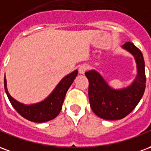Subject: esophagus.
I'll return each instance as SVG.
<instances>
[{"label":"esophagus","mask_w":151,"mask_h":151,"mask_svg":"<svg viewBox=\"0 0 151 151\" xmlns=\"http://www.w3.org/2000/svg\"><path fill=\"white\" fill-rule=\"evenodd\" d=\"M87 69H88V66H87V65L83 64V65H81L79 66L78 71L80 73L83 74V73H85V72L86 71V70H87Z\"/></svg>","instance_id":"1"}]
</instances>
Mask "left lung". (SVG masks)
I'll list each match as a JSON object with an SVG mask.
<instances>
[{
    "instance_id": "8db88e82",
    "label": "left lung",
    "mask_w": 151,
    "mask_h": 151,
    "mask_svg": "<svg viewBox=\"0 0 151 151\" xmlns=\"http://www.w3.org/2000/svg\"><path fill=\"white\" fill-rule=\"evenodd\" d=\"M121 47L131 53L136 61L137 76L129 86L114 89L95 69L85 73L89 81L91 108L95 115L104 120H120L129 115L142 98L146 88L145 62L142 52L131 42H126Z\"/></svg>"
}]
</instances>
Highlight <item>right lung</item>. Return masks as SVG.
Here are the masks:
<instances>
[{"label": "right lung", "instance_id": "right-lung-1", "mask_svg": "<svg viewBox=\"0 0 151 151\" xmlns=\"http://www.w3.org/2000/svg\"><path fill=\"white\" fill-rule=\"evenodd\" d=\"M78 71L76 69L71 73L64 77L52 92L45 99L32 104H22L9 95L7 89V82L5 76L4 78V86L9 100L11 103L14 108L22 116L32 122L43 123L52 120L58 116L62 108L66 92L69 90V86L72 85L73 82L78 75Z\"/></svg>", "mask_w": 151, "mask_h": 151}]
</instances>
